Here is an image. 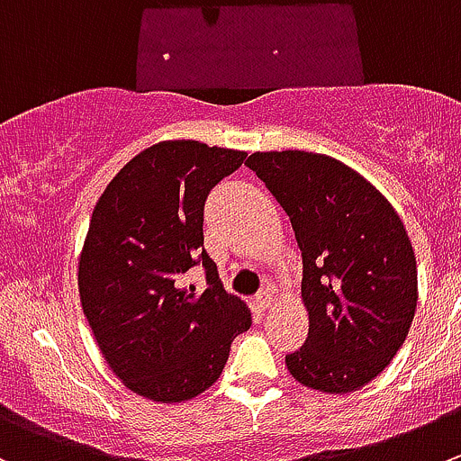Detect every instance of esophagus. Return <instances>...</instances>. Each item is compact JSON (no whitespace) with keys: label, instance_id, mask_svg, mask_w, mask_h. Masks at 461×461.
Masks as SVG:
<instances>
[{"label":"esophagus","instance_id":"obj_1","mask_svg":"<svg viewBox=\"0 0 461 461\" xmlns=\"http://www.w3.org/2000/svg\"><path fill=\"white\" fill-rule=\"evenodd\" d=\"M271 301H274V296H271L269 289H262L260 294H256V305L260 310H267L271 305Z\"/></svg>","mask_w":461,"mask_h":461}]
</instances>
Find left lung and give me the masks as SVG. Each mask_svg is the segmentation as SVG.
<instances>
[{"mask_svg":"<svg viewBox=\"0 0 461 461\" xmlns=\"http://www.w3.org/2000/svg\"><path fill=\"white\" fill-rule=\"evenodd\" d=\"M292 221L303 258L308 339L285 357L310 389L365 387L396 355L416 310V258L401 217L369 181L323 153L249 156Z\"/></svg>","mask_w":461,"mask_h":461,"instance_id":"1","label":"left lung"}]
</instances>
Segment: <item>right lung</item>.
I'll return each mask as SVG.
<instances>
[{
	"mask_svg": "<svg viewBox=\"0 0 461 461\" xmlns=\"http://www.w3.org/2000/svg\"><path fill=\"white\" fill-rule=\"evenodd\" d=\"M247 153L172 140L144 149L108 183L78 260L83 314L113 374L140 396L181 402L221 375L251 312L203 247L210 190ZM199 264L209 287H182Z\"/></svg>",
	"mask_w": 461,
	"mask_h": 461,
	"instance_id": "1",
	"label": "right lung"
}]
</instances>
